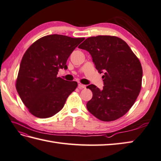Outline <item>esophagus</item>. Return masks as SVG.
<instances>
[{"label": "esophagus", "mask_w": 161, "mask_h": 161, "mask_svg": "<svg viewBox=\"0 0 161 161\" xmlns=\"http://www.w3.org/2000/svg\"><path fill=\"white\" fill-rule=\"evenodd\" d=\"M78 88H79V89H85V88H86V85H83V84H81V83H78Z\"/></svg>", "instance_id": "esophagus-1"}]
</instances>
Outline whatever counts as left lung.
Segmentation results:
<instances>
[{"label":"left lung","mask_w":161,"mask_h":161,"mask_svg":"<svg viewBox=\"0 0 161 161\" xmlns=\"http://www.w3.org/2000/svg\"><path fill=\"white\" fill-rule=\"evenodd\" d=\"M78 48L90 53L96 69L102 76L103 90L88 85L92 98L87 108L103 121H112L125 115L134 105L141 89V64L125 42L111 36L87 38Z\"/></svg>","instance_id":"8db88e82"}]
</instances>
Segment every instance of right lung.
I'll list each match as a JSON object with an SVG mask.
<instances>
[{
  "label": "right lung",
  "instance_id": "1",
  "mask_svg": "<svg viewBox=\"0 0 161 161\" xmlns=\"http://www.w3.org/2000/svg\"><path fill=\"white\" fill-rule=\"evenodd\" d=\"M84 38L52 34L34 42L21 60L16 87L30 112L41 119L61 110L78 85L57 77L59 69H67V60Z\"/></svg>",
  "mask_w": 161,
  "mask_h": 161
}]
</instances>
